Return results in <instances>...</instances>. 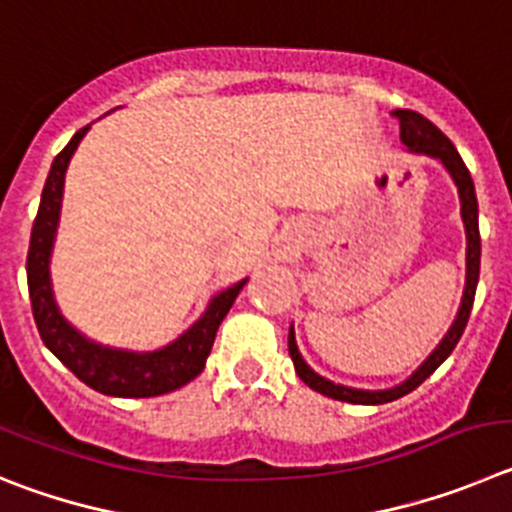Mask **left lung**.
<instances>
[{"label": "left lung", "instance_id": "left-lung-1", "mask_svg": "<svg viewBox=\"0 0 512 512\" xmlns=\"http://www.w3.org/2000/svg\"><path fill=\"white\" fill-rule=\"evenodd\" d=\"M393 117L400 122V142H403L408 150L413 153H426L439 158L441 163L446 165V170L451 173L454 183L459 188V201H462V219H464V229H467V285H464V298L462 306H459L457 321L451 324L449 334L444 336V342L434 349V354L413 372L403 385L393 390H354V388H344V385H334V382L324 380L321 375L311 370V367L303 362V357L298 354L296 347V336H293V329L288 331V352L290 359H293V365H296L298 377L306 382L308 388L316 390L321 395H329L334 400H342V403H354V405H380V403H390V400H398L403 395L413 393V390L421 385L426 377H431L436 372V367L454 352V347L462 339L464 329H467L469 313H472V303H474V290H477V280H480V222H477V196H474V183L472 176H469L467 165L464 160L459 158L457 147L451 145L449 137L436 127L431 119H426L423 114L411 112V109H398L393 112Z\"/></svg>", "mask_w": 512, "mask_h": 512}]
</instances>
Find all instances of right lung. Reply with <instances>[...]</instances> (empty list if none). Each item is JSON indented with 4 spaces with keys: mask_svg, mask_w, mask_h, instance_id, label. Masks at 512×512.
I'll return each instance as SVG.
<instances>
[{
    "mask_svg": "<svg viewBox=\"0 0 512 512\" xmlns=\"http://www.w3.org/2000/svg\"><path fill=\"white\" fill-rule=\"evenodd\" d=\"M86 130H89V124L81 127L61 153L55 155L53 168H50L43 188L38 216L32 224L30 250H27V288H30L32 316H35L45 347L91 390L114 395V398H155V395L183 388L186 382H191L204 370L219 324L232 308L245 280L219 293L209 303L204 316L178 342L160 349V352L135 354L104 349L96 347L94 342H86L84 336L73 331L55 308L53 293H50L48 260L55 227H58V214H61L63 178H66L68 160H71L73 150L86 135Z\"/></svg>",
    "mask_w": 512,
    "mask_h": 512,
    "instance_id": "add662e5",
    "label": "right lung"
}]
</instances>
